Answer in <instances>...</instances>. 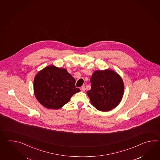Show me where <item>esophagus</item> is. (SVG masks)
Returning <instances> with one entry per match:
<instances>
[{
  "mask_svg": "<svg viewBox=\"0 0 160 160\" xmlns=\"http://www.w3.org/2000/svg\"><path fill=\"white\" fill-rule=\"evenodd\" d=\"M81 92H85V86H82L81 88Z\"/></svg>",
  "mask_w": 160,
  "mask_h": 160,
  "instance_id": "1",
  "label": "esophagus"
}]
</instances>
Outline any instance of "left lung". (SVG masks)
Here are the masks:
<instances>
[{
  "label": "left lung",
  "mask_w": 160,
  "mask_h": 160,
  "mask_svg": "<svg viewBox=\"0 0 160 160\" xmlns=\"http://www.w3.org/2000/svg\"><path fill=\"white\" fill-rule=\"evenodd\" d=\"M91 89L87 92L90 102L97 110L108 112L118 105L122 98L124 84L112 70L95 71L91 79Z\"/></svg>",
  "instance_id": "left-lung-1"
}]
</instances>
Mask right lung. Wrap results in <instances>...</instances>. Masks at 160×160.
I'll return each mask as SVG.
<instances>
[{"instance_id":"add662e5","label":"right lung","mask_w":160,"mask_h":160,"mask_svg":"<svg viewBox=\"0 0 160 160\" xmlns=\"http://www.w3.org/2000/svg\"><path fill=\"white\" fill-rule=\"evenodd\" d=\"M75 85V79L66 69L50 65L35 75L34 94L41 105L47 109H60L72 95L80 92Z\"/></svg>"}]
</instances>
